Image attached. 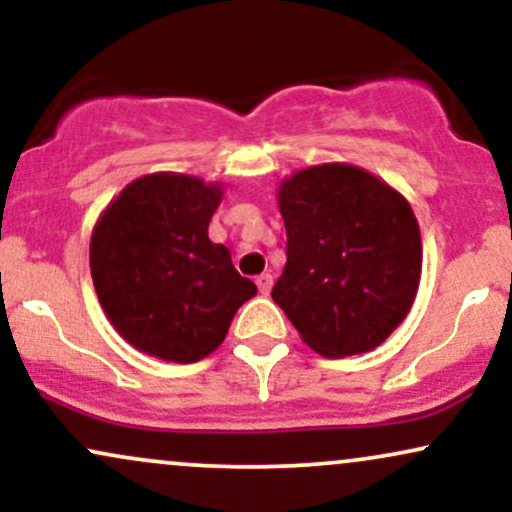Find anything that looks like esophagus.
Here are the masks:
<instances>
[{
	"instance_id": "34e87169",
	"label": "esophagus",
	"mask_w": 512,
	"mask_h": 512,
	"mask_svg": "<svg viewBox=\"0 0 512 512\" xmlns=\"http://www.w3.org/2000/svg\"><path fill=\"white\" fill-rule=\"evenodd\" d=\"M257 289H260L262 296H269V291H272V274H260L255 279Z\"/></svg>"
}]
</instances>
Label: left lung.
Returning a JSON list of instances; mask_svg holds the SVG:
<instances>
[{"label": "left lung", "mask_w": 512, "mask_h": 512, "mask_svg": "<svg viewBox=\"0 0 512 512\" xmlns=\"http://www.w3.org/2000/svg\"><path fill=\"white\" fill-rule=\"evenodd\" d=\"M286 267L272 298L310 349L366 354L404 322L421 281V233L395 187L351 163H320L279 185Z\"/></svg>", "instance_id": "left-lung-1"}]
</instances>
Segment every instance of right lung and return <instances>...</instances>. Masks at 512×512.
Returning a JSON list of instances; mask_svg holds the SVG:
<instances>
[{
	"mask_svg": "<svg viewBox=\"0 0 512 512\" xmlns=\"http://www.w3.org/2000/svg\"><path fill=\"white\" fill-rule=\"evenodd\" d=\"M221 199V182L151 173L98 216L88 250L93 286L110 325L134 349L161 361H202L257 293L226 245L209 240Z\"/></svg>",
	"mask_w": 512,
	"mask_h": 512,
	"instance_id": "1",
	"label": "right lung"
}]
</instances>
